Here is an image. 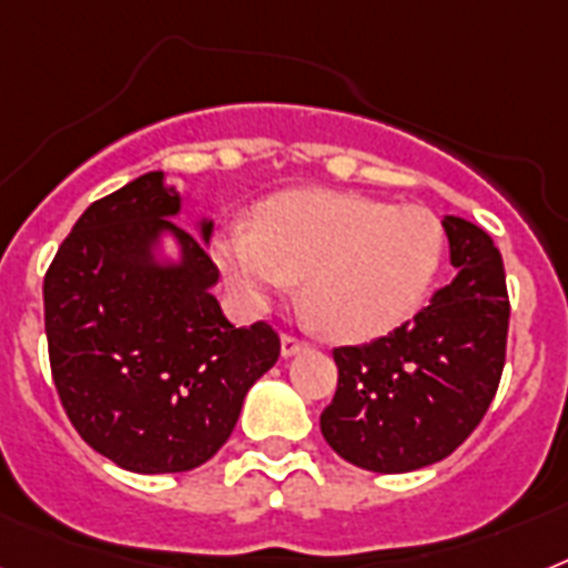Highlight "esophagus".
I'll list each match as a JSON object with an SVG mask.
<instances>
[{
	"label": "esophagus",
	"mask_w": 568,
	"mask_h": 568,
	"mask_svg": "<svg viewBox=\"0 0 568 568\" xmlns=\"http://www.w3.org/2000/svg\"><path fill=\"white\" fill-rule=\"evenodd\" d=\"M280 349H283V357H294L306 349V341H300V337H292V335H283V341H280Z\"/></svg>",
	"instance_id": "34e87169"
}]
</instances>
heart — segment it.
I'll use <instances>...</instances> for the list:
<instances>
[{
    "label": "heart",
    "instance_id": "heart-1",
    "mask_svg": "<svg viewBox=\"0 0 568 568\" xmlns=\"http://www.w3.org/2000/svg\"><path fill=\"white\" fill-rule=\"evenodd\" d=\"M445 260V231L416 204L332 190L280 193L254 231L219 236L216 262L247 312L303 280V300L335 341L387 335L416 312Z\"/></svg>",
    "mask_w": 568,
    "mask_h": 568
}]
</instances>
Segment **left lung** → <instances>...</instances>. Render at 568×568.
<instances>
[{
    "label": "left lung",
    "mask_w": 568,
    "mask_h": 568,
    "mask_svg": "<svg viewBox=\"0 0 568 568\" xmlns=\"http://www.w3.org/2000/svg\"><path fill=\"white\" fill-rule=\"evenodd\" d=\"M442 227L454 280L387 337L335 349L337 393L321 433L341 459L375 474H407L454 454L488 413L503 375V256L468 219L445 216Z\"/></svg>",
    "instance_id": "left-lung-1"
}]
</instances>
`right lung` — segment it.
<instances>
[{
  "mask_svg": "<svg viewBox=\"0 0 568 568\" xmlns=\"http://www.w3.org/2000/svg\"><path fill=\"white\" fill-rule=\"evenodd\" d=\"M184 195L152 170L89 204L51 262V373L89 447L132 474H181L231 438L247 389L280 357L265 323L236 328L213 288V219L173 222Z\"/></svg>",
  "mask_w": 568,
  "mask_h": 568,
  "instance_id": "1",
  "label": "right lung"
}]
</instances>
